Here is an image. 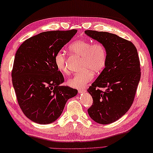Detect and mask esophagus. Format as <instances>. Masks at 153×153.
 I'll use <instances>...</instances> for the list:
<instances>
[{"instance_id":"obj_1","label":"esophagus","mask_w":153,"mask_h":153,"mask_svg":"<svg viewBox=\"0 0 153 153\" xmlns=\"http://www.w3.org/2000/svg\"><path fill=\"white\" fill-rule=\"evenodd\" d=\"M85 91H86L85 89H78V92H79V94L83 93H85Z\"/></svg>"}]
</instances>
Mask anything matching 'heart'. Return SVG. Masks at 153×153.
Listing matches in <instances>:
<instances>
[{
    "mask_svg": "<svg viewBox=\"0 0 153 153\" xmlns=\"http://www.w3.org/2000/svg\"><path fill=\"white\" fill-rule=\"evenodd\" d=\"M68 50L72 54L82 56V68L79 72L74 74L67 81V84L74 88H82L93 78L94 72H99L105 68L107 60V51L105 45L100 42L92 43L87 40H79L71 43ZM54 62L61 72L67 74L66 54L58 51L54 56Z\"/></svg>",
    "mask_w": 153,
    "mask_h": 153,
    "instance_id": "heart-1",
    "label": "heart"
}]
</instances>
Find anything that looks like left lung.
<instances>
[{"label": "left lung", "mask_w": 153, "mask_h": 153, "mask_svg": "<svg viewBox=\"0 0 153 153\" xmlns=\"http://www.w3.org/2000/svg\"><path fill=\"white\" fill-rule=\"evenodd\" d=\"M85 33L107 51L105 68L87 89L93 100L87 111L97 123L108 124L124 115L134 100L141 77L137 51L131 41L115 34L93 30Z\"/></svg>", "instance_id": "left-lung-1"}]
</instances>
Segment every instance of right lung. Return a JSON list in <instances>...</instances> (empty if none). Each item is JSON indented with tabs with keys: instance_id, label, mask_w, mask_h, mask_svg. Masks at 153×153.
<instances>
[{
	"instance_id": "right-lung-1",
	"label": "right lung",
	"mask_w": 153,
	"mask_h": 153,
	"mask_svg": "<svg viewBox=\"0 0 153 153\" xmlns=\"http://www.w3.org/2000/svg\"><path fill=\"white\" fill-rule=\"evenodd\" d=\"M77 30L45 31L27 39L16 52L12 71V84L18 105L35 123L48 124L60 116L67 100L77 90L60 86L64 76L54 56Z\"/></svg>"
}]
</instances>
